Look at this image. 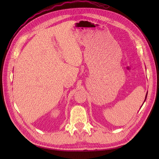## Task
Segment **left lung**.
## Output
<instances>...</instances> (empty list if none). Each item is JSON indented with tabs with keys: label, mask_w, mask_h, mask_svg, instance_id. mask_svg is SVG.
I'll return each mask as SVG.
<instances>
[{
	"label": "left lung",
	"mask_w": 159,
	"mask_h": 159,
	"mask_svg": "<svg viewBox=\"0 0 159 159\" xmlns=\"http://www.w3.org/2000/svg\"><path fill=\"white\" fill-rule=\"evenodd\" d=\"M147 93H148V91L147 92V94H146V96H145V101H144V102H145L146 101V99H147Z\"/></svg>",
	"instance_id": "1"
}]
</instances>
